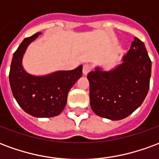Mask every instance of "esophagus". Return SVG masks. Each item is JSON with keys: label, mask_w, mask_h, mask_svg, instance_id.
Masks as SVG:
<instances>
[{"label": "esophagus", "mask_w": 159, "mask_h": 159, "mask_svg": "<svg viewBox=\"0 0 159 159\" xmlns=\"http://www.w3.org/2000/svg\"><path fill=\"white\" fill-rule=\"evenodd\" d=\"M91 70H92V67H91V66H90L89 64H84V65H83V72L84 75H87Z\"/></svg>", "instance_id": "34e87169"}]
</instances>
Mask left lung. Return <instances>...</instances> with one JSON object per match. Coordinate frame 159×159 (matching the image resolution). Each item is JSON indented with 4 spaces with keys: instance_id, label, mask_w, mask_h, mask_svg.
<instances>
[{
    "instance_id": "left-lung-1",
    "label": "left lung",
    "mask_w": 159,
    "mask_h": 159,
    "mask_svg": "<svg viewBox=\"0 0 159 159\" xmlns=\"http://www.w3.org/2000/svg\"><path fill=\"white\" fill-rule=\"evenodd\" d=\"M123 62L111 71L88 74L90 106L98 116L121 120L142 104L150 87L152 61L143 42L134 38Z\"/></svg>"
}]
</instances>
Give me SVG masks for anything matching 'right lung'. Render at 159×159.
I'll use <instances>...</instances> for the list:
<instances>
[{
    "label": "right lung",
    "instance_id": "right-lung-1",
    "mask_svg": "<svg viewBox=\"0 0 159 159\" xmlns=\"http://www.w3.org/2000/svg\"><path fill=\"white\" fill-rule=\"evenodd\" d=\"M40 34L25 38L13 53L9 82L13 96L25 112L33 117H52L64 110L69 90L82 76L83 66L45 76L28 74L22 66L23 55L28 45Z\"/></svg>",
    "mask_w": 159,
    "mask_h": 159
}]
</instances>
